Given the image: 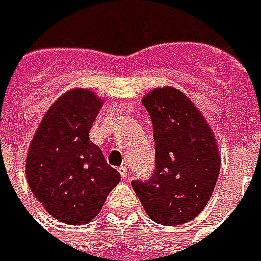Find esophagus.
<instances>
[{
	"mask_svg": "<svg viewBox=\"0 0 261 261\" xmlns=\"http://www.w3.org/2000/svg\"><path fill=\"white\" fill-rule=\"evenodd\" d=\"M119 174H121V177H122V178H125V177L128 175V168H127L125 165L119 166Z\"/></svg>",
	"mask_w": 261,
	"mask_h": 261,
	"instance_id": "1",
	"label": "esophagus"
}]
</instances>
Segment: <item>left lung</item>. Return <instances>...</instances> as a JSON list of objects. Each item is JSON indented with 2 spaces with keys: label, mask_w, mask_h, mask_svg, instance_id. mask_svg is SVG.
I'll use <instances>...</instances> for the list:
<instances>
[{
  "label": "left lung",
  "mask_w": 261,
  "mask_h": 261,
  "mask_svg": "<svg viewBox=\"0 0 261 261\" xmlns=\"http://www.w3.org/2000/svg\"><path fill=\"white\" fill-rule=\"evenodd\" d=\"M154 133L155 168L131 186L148 216L162 225H181L207 205L218 181L221 157L208 124L174 87L143 98Z\"/></svg>",
  "instance_id": "8db88e82"
}]
</instances>
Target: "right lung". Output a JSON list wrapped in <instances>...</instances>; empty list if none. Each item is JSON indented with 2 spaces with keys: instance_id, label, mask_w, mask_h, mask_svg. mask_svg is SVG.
<instances>
[{
  "instance_id": "right-lung-1",
  "label": "right lung",
  "mask_w": 261,
  "mask_h": 261,
  "mask_svg": "<svg viewBox=\"0 0 261 261\" xmlns=\"http://www.w3.org/2000/svg\"><path fill=\"white\" fill-rule=\"evenodd\" d=\"M102 101L74 89L43 116L27 157V180L37 201L57 221L81 225L99 213L121 175L107 165L89 131Z\"/></svg>"
}]
</instances>
